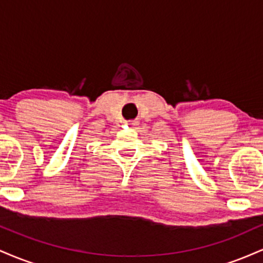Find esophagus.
Returning a JSON list of instances; mask_svg holds the SVG:
<instances>
[{
	"instance_id": "34e87169",
	"label": "esophagus",
	"mask_w": 263,
	"mask_h": 263,
	"mask_svg": "<svg viewBox=\"0 0 263 263\" xmlns=\"http://www.w3.org/2000/svg\"><path fill=\"white\" fill-rule=\"evenodd\" d=\"M127 125H129V126H136V125H137V121H134V120H132V121H128V122H127Z\"/></svg>"
}]
</instances>
